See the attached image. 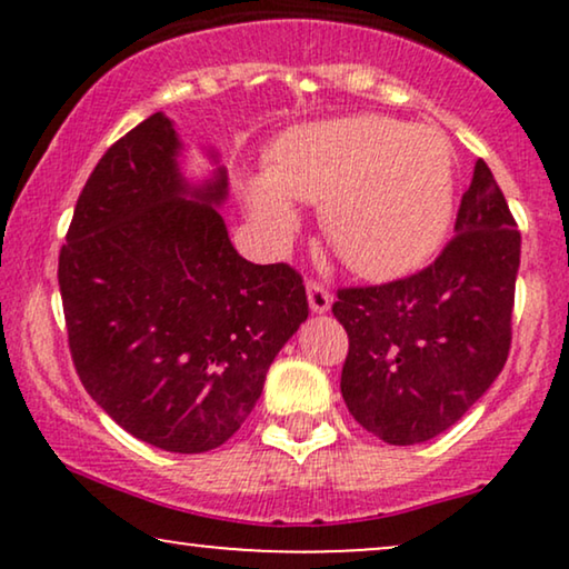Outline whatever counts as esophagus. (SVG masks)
<instances>
[{"label":"esophagus","mask_w":569,"mask_h":569,"mask_svg":"<svg viewBox=\"0 0 569 569\" xmlns=\"http://www.w3.org/2000/svg\"><path fill=\"white\" fill-rule=\"evenodd\" d=\"M306 287H308L310 310H313V313H326V310L331 308V295L323 287V282H318V279H308Z\"/></svg>","instance_id":"obj_1"}]
</instances>
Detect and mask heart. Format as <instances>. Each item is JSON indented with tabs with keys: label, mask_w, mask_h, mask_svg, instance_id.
Instances as JSON below:
<instances>
[{
	"label": "heart",
	"mask_w": 569,
	"mask_h": 569,
	"mask_svg": "<svg viewBox=\"0 0 569 569\" xmlns=\"http://www.w3.org/2000/svg\"><path fill=\"white\" fill-rule=\"evenodd\" d=\"M453 193V147L438 127L347 116L279 139L267 181L251 186V209L263 228L287 236L295 212L284 199L321 204L323 236L339 259L368 279H396L442 246Z\"/></svg>",
	"instance_id": "1"
}]
</instances>
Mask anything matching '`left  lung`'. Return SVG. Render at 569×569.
I'll list each match as a JSON object with an SVG mask.
<instances>
[{
    "label": "left lung",
    "instance_id": "obj_1",
    "mask_svg": "<svg viewBox=\"0 0 569 569\" xmlns=\"http://www.w3.org/2000/svg\"><path fill=\"white\" fill-rule=\"evenodd\" d=\"M518 267V222L477 160L456 236L430 267L337 290L349 415L388 446H417L456 425L508 362Z\"/></svg>",
    "mask_w": 569,
    "mask_h": 569
}]
</instances>
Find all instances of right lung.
<instances>
[{
    "label": "right lung",
    "mask_w": 569,
    "mask_h": 569,
    "mask_svg": "<svg viewBox=\"0 0 569 569\" xmlns=\"http://www.w3.org/2000/svg\"><path fill=\"white\" fill-rule=\"evenodd\" d=\"M178 150L162 113L108 147L77 199L59 290L92 401L154 448L204 453L251 415L308 295L290 263L238 256L214 207L224 170L191 189Z\"/></svg>",
    "instance_id": "1"
}]
</instances>
